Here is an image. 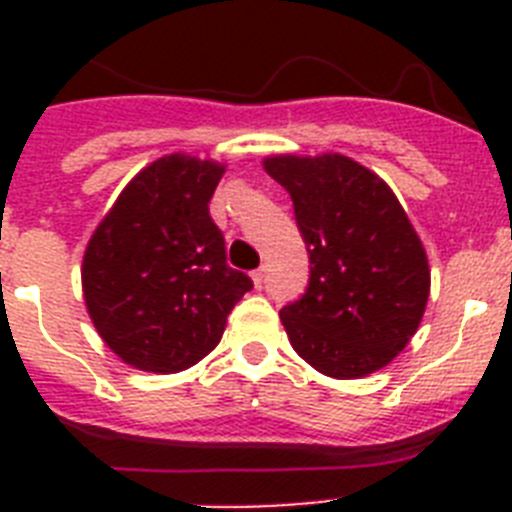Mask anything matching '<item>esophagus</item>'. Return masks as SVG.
Returning <instances> with one entry per match:
<instances>
[{
	"instance_id": "esophagus-1",
	"label": "esophagus",
	"mask_w": 512,
	"mask_h": 512,
	"mask_svg": "<svg viewBox=\"0 0 512 512\" xmlns=\"http://www.w3.org/2000/svg\"><path fill=\"white\" fill-rule=\"evenodd\" d=\"M251 279H253V284H256V287H261V284H264V266H261V269H256V271H251Z\"/></svg>"
}]
</instances>
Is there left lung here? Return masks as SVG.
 Instances as JSON below:
<instances>
[{"label":"left lung","mask_w":512,"mask_h":512,"mask_svg":"<svg viewBox=\"0 0 512 512\" xmlns=\"http://www.w3.org/2000/svg\"><path fill=\"white\" fill-rule=\"evenodd\" d=\"M264 169L310 253L307 292L279 312L289 343L325 377H369L408 346L431 295L413 223L384 179L341 153H279Z\"/></svg>","instance_id":"left-lung-1"}]
</instances>
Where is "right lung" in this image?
<instances>
[{
  "label": "right lung",
  "mask_w": 512,
  "mask_h": 512,
  "mask_svg": "<svg viewBox=\"0 0 512 512\" xmlns=\"http://www.w3.org/2000/svg\"><path fill=\"white\" fill-rule=\"evenodd\" d=\"M225 166L169 153L138 171L92 233L81 289L94 328L140 372H184L220 343L253 287L225 261L210 200Z\"/></svg>",
  "instance_id": "add662e5"
}]
</instances>
